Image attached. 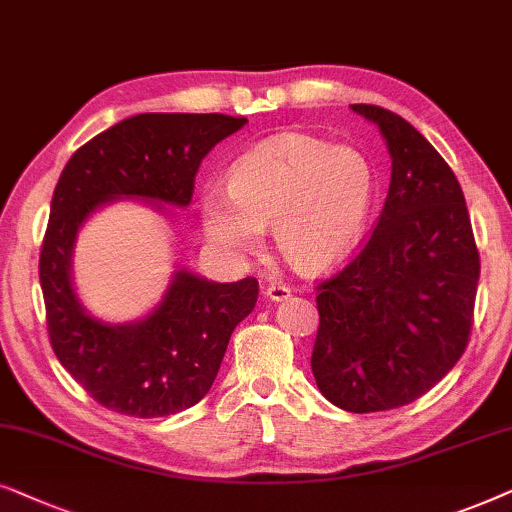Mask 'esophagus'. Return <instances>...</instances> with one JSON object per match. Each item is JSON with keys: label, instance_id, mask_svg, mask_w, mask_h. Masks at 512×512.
<instances>
[{"label": "esophagus", "instance_id": "34e87169", "mask_svg": "<svg viewBox=\"0 0 512 512\" xmlns=\"http://www.w3.org/2000/svg\"><path fill=\"white\" fill-rule=\"evenodd\" d=\"M264 295H267V299H271V302H285V299H290L292 290L285 288L281 283H271L269 288L264 290Z\"/></svg>", "mask_w": 512, "mask_h": 512}]
</instances>
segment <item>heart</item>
<instances>
[{"label": "heart", "instance_id": "heart-1", "mask_svg": "<svg viewBox=\"0 0 512 512\" xmlns=\"http://www.w3.org/2000/svg\"><path fill=\"white\" fill-rule=\"evenodd\" d=\"M374 196L377 173L360 149L278 133L231 166L227 192L203 194L201 222L208 241L236 260L260 252L264 229L274 227L283 260L320 274L356 250Z\"/></svg>", "mask_w": 512, "mask_h": 512}]
</instances>
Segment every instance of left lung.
<instances>
[{
  "instance_id": "1",
  "label": "left lung",
  "mask_w": 512,
  "mask_h": 512,
  "mask_svg": "<svg viewBox=\"0 0 512 512\" xmlns=\"http://www.w3.org/2000/svg\"><path fill=\"white\" fill-rule=\"evenodd\" d=\"M379 128L391 185L370 241L318 288L311 370L346 412L410 405L466 351L480 278L466 199L435 147L403 117L351 105Z\"/></svg>"
}]
</instances>
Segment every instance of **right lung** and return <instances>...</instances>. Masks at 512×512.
<instances>
[{
    "label": "right lung",
    "mask_w": 512,
    "mask_h": 512,
    "mask_svg": "<svg viewBox=\"0 0 512 512\" xmlns=\"http://www.w3.org/2000/svg\"><path fill=\"white\" fill-rule=\"evenodd\" d=\"M245 124L227 114H138L95 135L60 173L39 257L46 323L60 365L107 410L154 419L199 403L260 285L215 283L177 267L147 316L107 323L74 290L79 231L114 201H145L159 213L187 208L201 161Z\"/></svg>",
    "instance_id": "obj_1"
}]
</instances>
